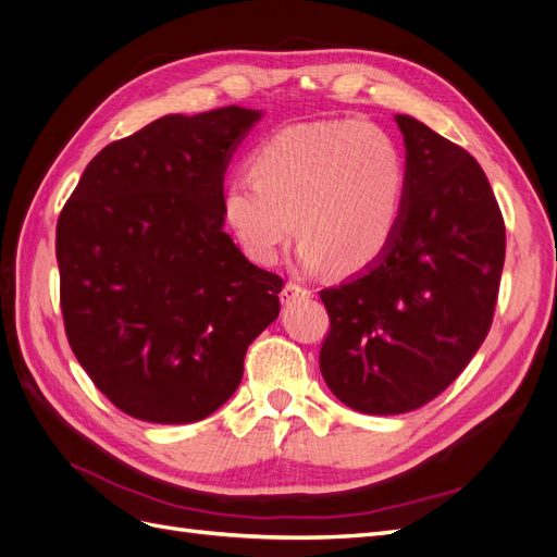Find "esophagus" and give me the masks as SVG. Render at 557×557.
<instances>
[{"instance_id": "obj_1", "label": "esophagus", "mask_w": 557, "mask_h": 557, "mask_svg": "<svg viewBox=\"0 0 557 557\" xmlns=\"http://www.w3.org/2000/svg\"><path fill=\"white\" fill-rule=\"evenodd\" d=\"M309 295H311V290L305 288V285L288 281V283H285V288L281 290V301H285V305H288V301H293L297 297H309Z\"/></svg>"}]
</instances>
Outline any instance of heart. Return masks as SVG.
<instances>
[{"mask_svg": "<svg viewBox=\"0 0 557 557\" xmlns=\"http://www.w3.org/2000/svg\"><path fill=\"white\" fill-rule=\"evenodd\" d=\"M223 193L230 230L246 256L272 264L301 234L299 262L360 272L399 230L407 164L387 129L367 121L299 123L272 134Z\"/></svg>", "mask_w": 557, "mask_h": 557, "instance_id": "b5f03b06", "label": "heart"}]
</instances>
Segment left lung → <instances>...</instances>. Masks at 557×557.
Listing matches in <instances>:
<instances>
[{
    "label": "left lung",
    "instance_id": "left-lung-1",
    "mask_svg": "<svg viewBox=\"0 0 557 557\" xmlns=\"http://www.w3.org/2000/svg\"><path fill=\"white\" fill-rule=\"evenodd\" d=\"M399 230L362 274L320 290V372L369 416L407 413L460 376L493 325L507 232L481 164L411 115Z\"/></svg>",
    "mask_w": 557,
    "mask_h": 557
}]
</instances>
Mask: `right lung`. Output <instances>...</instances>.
<instances>
[{"instance_id": "add662e5", "label": "right lung", "mask_w": 557, "mask_h": 557, "mask_svg": "<svg viewBox=\"0 0 557 557\" xmlns=\"http://www.w3.org/2000/svg\"><path fill=\"white\" fill-rule=\"evenodd\" d=\"M260 111L164 115L90 160L58 218L64 332L117 409L146 423L211 416L278 315L283 278L223 232V178Z\"/></svg>"}]
</instances>
